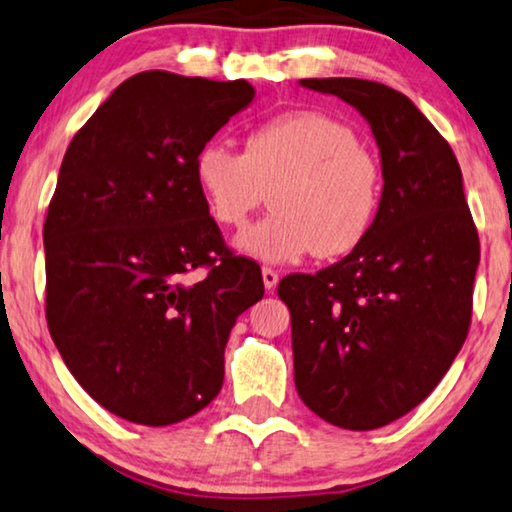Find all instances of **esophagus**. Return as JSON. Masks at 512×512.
Here are the masks:
<instances>
[{"label": "esophagus", "mask_w": 512, "mask_h": 512, "mask_svg": "<svg viewBox=\"0 0 512 512\" xmlns=\"http://www.w3.org/2000/svg\"><path fill=\"white\" fill-rule=\"evenodd\" d=\"M262 280H264V287L271 292V289H276V285H278V271L271 269V266H264Z\"/></svg>", "instance_id": "obj_1"}]
</instances>
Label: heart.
<instances>
[{
  "label": "heart",
  "mask_w": 512,
  "mask_h": 512,
  "mask_svg": "<svg viewBox=\"0 0 512 512\" xmlns=\"http://www.w3.org/2000/svg\"><path fill=\"white\" fill-rule=\"evenodd\" d=\"M195 181L213 220L230 230L246 227L271 190L276 211L243 232L239 248L276 264L352 253L375 225L384 188L379 160L354 128L315 110L264 119L243 151L207 142Z\"/></svg>",
  "instance_id": "obj_1"
}]
</instances>
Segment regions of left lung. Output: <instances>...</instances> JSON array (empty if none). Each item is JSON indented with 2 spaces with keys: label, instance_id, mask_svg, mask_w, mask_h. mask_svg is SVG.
Masks as SVG:
<instances>
[{
  "label": "left lung",
  "instance_id": "obj_1",
  "mask_svg": "<svg viewBox=\"0 0 512 512\" xmlns=\"http://www.w3.org/2000/svg\"><path fill=\"white\" fill-rule=\"evenodd\" d=\"M301 85L368 119L384 193L361 246L315 276L280 280L296 391L331 425L375 430L421 404L467 340L478 230L451 144L407 96L358 78Z\"/></svg>",
  "mask_w": 512,
  "mask_h": 512
}]
</instances>
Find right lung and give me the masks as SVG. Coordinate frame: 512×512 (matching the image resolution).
<instances>
[{"instance_id": "obj_1", "label": "right lung", "mask_w": 512, "mask_h": 512, "mask_svg": "<svg viewBox=\"0 0 512 512\" xmlns=\"http://www.w3.org/2000/svg\"><path fill=\"white\" fill-rule=\"evenodd\" d=\"M246 80L144 71L68 144L43 225L45 319L66 368L131 423L172 425L216 398L236 317L264 296L195 181V156L253 101ZM205 269L197 283L185 280Z\"/></svg>"}]
</instances>
